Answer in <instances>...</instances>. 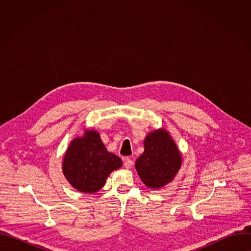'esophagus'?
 Wrapping results in <instances>:
<instances>
[{
	"mask_svg": "<svg viewBox=\"0 0 251 251\" xmlns=\"http://www.w3.org/2000/svg\"><path fill=\"white\" fill-rule=\"evenodd\" d=\"M132 166H133V161L130 158H125L124 159V167L128 170V169H131Z\"/></svg>",
	"mask_w": 251,
	"mask_h": 251,
	"instance_id": "34e87169",
	"label": "esophagus"
}]
</instances>
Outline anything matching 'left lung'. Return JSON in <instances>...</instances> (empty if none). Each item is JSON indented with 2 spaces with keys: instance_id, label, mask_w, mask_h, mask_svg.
Here are the masks:
<instances>
[{
  "instance_id": "obj_1",
  "label": "left lung",
  "mask_w": 251,
  "mask_h": 251,
  "mask_svg": "<svg viewBox=\"0 0 251 251\" xmlns=\"http://www.w3.org/2000/svg\"><path fill=\"white\" fill-rule=\"evenodd\" d=\"M182 166V154L170 132L164 128L148 133L144 152L135 168L141 181L150 189L159 190L171 183Z\"/></svg>"
}]
</instances>
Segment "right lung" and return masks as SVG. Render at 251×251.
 <instances>
[{
  "label": "right lung",
  "mask_w": 251,
  "mask_h": 251,
  "mask_svg": "<svg viewBox=\"0 0 251 251\" xmlns=\"http://www.w3.org/2000/svg\"><path fill=\"white\" fill-rule=\"evenodd\" d=\"M121 167V159L107 151L98 131L92 129L84 130L82 136L70 142L62 161L67 182L86 194L101 190L108 176Z\"/></svg>",
  "instance_id": "right-lung-1"
}]
</instances>
